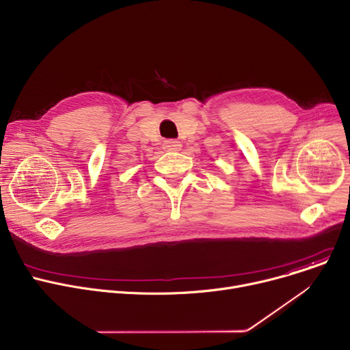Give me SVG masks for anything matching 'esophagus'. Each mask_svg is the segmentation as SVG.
I'll list each match as a JSON object with an SVG mask.
<instances>
[{
    "mask_svg": "<svg viewBox=\"0 0 350 350\" xmlns=\"http://www.w3.org/2000/svg\"><path fill=\"white\" fill-rule=\"evenodd\" d=\"M180 148H181V144L178 142V141H165V144H163V149H166V150H169V152H177V150H180Z\"/></svg>",
    "mask_w": 350,
    "mask_h": 350,
    "instance_id": "esophagus-1",
    "label": "esophagus"
}]
</instances>
